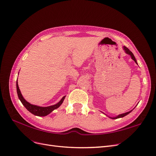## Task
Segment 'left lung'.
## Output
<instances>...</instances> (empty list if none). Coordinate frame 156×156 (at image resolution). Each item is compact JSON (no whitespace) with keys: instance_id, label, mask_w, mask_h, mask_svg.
<instances>
[{"instance_id":"obj_1","label":"left lung","mask_w":156,"mask_h":156,"mask_svg":"<svg viewBox=\"0 0 156 156\" xmlns=\"http://www.w3.org/2000/svg\"><path fill=\"white\" fill-rule=\"evenodd\" d=\"M123 50H124V51H125V52L126 53V54H129V55H130V57H131V58L133 59V60H134V61H135V63L138 65V63H137V61H136V58H135V57H134V54H133V52H131V51H130V50L128 48H127L126 47H125V46H123ZM133 110H131V111H128V112H127V113H123V114H120V115H118V116H115V117H110V116H109L110 118H112V119H117V118H122V117H124L125 116H126V115H127L128 114H129L130 112H131Z\"/></svg>"}]
</instances>
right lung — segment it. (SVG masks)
I'll list each match as a JSON object with an SVG mask.
<instances>
[{
  "mask_svg": "<svg viewBox=\"0 0 156 156\" xmlns=\"http://www.w3.org/2000/svg\"><path fill=\"white\" fill-rule=\"evenodd\" d=\"M16 91H17L18 97V98H19L20 101H21L22 104L24 105V107L26 108L30 112V113H31L36 116H47V115L51 113V112L53 111L54 109L58 108L62 104V103L63 102L64 99L66 97V96H64L61 99V101L56 104H54L53 105H51V106H47V107H41V106H38V105L31 104L24 99V98L23 97L22 93L20 92L19 87H18L17 81H16Z\"/></svg>",
  "mask_w": 156,
  "mask_h": 156,
  "instance_id": "obj_1",
  "label": "right lung"
}]
</instances>
